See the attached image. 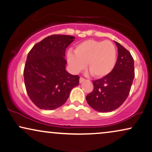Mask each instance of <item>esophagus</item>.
<instances>
[{
  "mask_svg": "<svg viewBox=\"0 0 152 152\" xmlns=\"http://www.w3.org/2000/svg\"><path fill=\"white\" fill-rule=\"evenodd\" d=\"M85 78H82V77H80V79H79V82H80V83H82L83 82H84L85 81Z\"/></svg>",
  "mask_w": 152,
  "mask_h": 152,
  "instance_id": "34e87169",
  "label": "esophagus"
}]
</instances>
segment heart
<instances>
[{"instance_id":"heart-1","label":"heart","mask_w":152,"mask_h":152,"mask_svg":"<svg viewBox=\"0 0 152 152\" xmlns=\"http://www.w3.org/2000/svg\"><path fill=\"white\" fill-rule=\"evenodd\" d=\"M67 62L72 72L77 74L88 69L94 77L102 78L110 74L117 60V50L108 40L87 39L77 44L74 52L69 50Z\"/></svg>"}]
</instances>
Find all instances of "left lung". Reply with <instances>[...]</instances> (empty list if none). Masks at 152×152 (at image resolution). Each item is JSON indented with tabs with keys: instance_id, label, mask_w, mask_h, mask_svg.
Returning a JSON list of instances; mask_svg holds the SVG:
<instances>
[{
	"instance_id": "obj_1",
	"label": "left lung",
	"mask_w": 152,
	"mask_h": 152,
	"mask_svg": "<svg viewBox=\"0 0 152 152\" xmlns=\"http://www.w3.org/2000/svg\"><path fill=\"white\" fill-rule=\"evenodd\" d=\"M118 57L110 74L93 81L94 89L86 96L91 108L100 113L111 112L118 108L129 96L134 78V60L131 53L115 42Z\"/></svg>"
}]
</instances>
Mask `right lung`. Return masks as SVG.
<instances>
[{
  "label": "right lung",
  "mask_w": 152,
  "mask_h": 152,
  "mask_svg": "<svg viewBox=\"0 0 152 152\" xmlns=\"http://www.w3.org/2000/svg\"><path fill=\"white\" fill-rule=\"evenodd\" d=\"M74 39L71 35L48 36L28 53L24 83L30 100L40 109L54 110L62 106L79 84V76L65 69L66 48Z\"/></svg>",
  "instance_id": "1"
}]
</instances>
